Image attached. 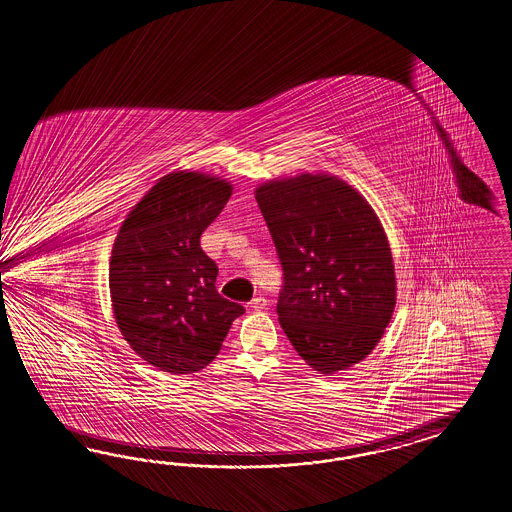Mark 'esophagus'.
I'll return each instance as SVG.
<instances>
[{
	"instance_id": "esophagus-1",
	"label": "esophagus",
	"mask_w": 512,
	"mask_h": 512,
	"mask_svg": "<svg viewBox=\"0 0 512 512\" xmlns=\"http://www.w3.org/2000/svg\"><path fill=\"white\" fill-rule=\"evenodd\" d=\"M266 300L264 298H261V296H257V298H253V300L250 301V307L251 311H262V309H266Z\"/></svg>"
}]
</instances>
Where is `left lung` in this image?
Segmentation results:
<instances>
[{
    "instance_id": "left-lung-1",
    "label": "left lung",
    "mask_w": 512,
    "mask_h": 512,
    "mask_svg": "<svg viewBox=\"0 0 512 512\" xmlns=\"http://www.w3.org/2000/svg\"><path fill=\"white\" fill-rule=\"evenodd\" d=\"M283 268L279 324L320 374L361 362L383 337L396 275L368 201L333 175L301 174L255 190Z\"/></svg>"
}]
</instances>
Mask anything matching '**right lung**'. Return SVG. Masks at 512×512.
Instances as JSON below:
<instances>
[{"label":"right lung","mask_w":512,"mask_h":512,"mask_svg":"<svg viewBox=\"0 0 512 512\" xmlns=\"http://www.w3.org/2000/svg\"><path fill=\"white\" fill-rule=\"evenodd\" d=\"M231 190L198 172L164 175L118 231L109 268L114 318L129 346L163 372L205 368L244 314L218 294V266L200 246Z\"/></svg>","instance_id":"add662e5"}]
</instances>
